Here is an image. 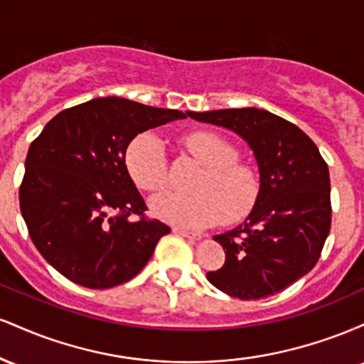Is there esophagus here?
Masks as SVG:
<instances>
[{
	"mask_svg": "<svg viewBox=\"0 0 364 364\" xmlns=\"http://www.w3.org/2000/svg\"><path fill=\"white\" fill-rule=\"evenodd\" d=\"M173 232L174 235H179L183 237H188V240H202V235H198V232H191V231H186V229H181V228H173Z\"/></svg>",
	"mask_w": 364,
	"mask_h": 364,
	"instance_id": "esophagus-1",
	"label": "esophagus"
}]
</instances>
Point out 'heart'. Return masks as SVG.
<instances>
[{"mask_svg":"<svg viewBox=\"0 0 364 364\" xmlns=\"http://www.w3.org/2000/svg\"><path fill=\"white\" fill-rule=\"evenodd\" d=\"M183 145L203 171L195 193L162 191L150 198L154 217L181 229H195L223 220H237L252 210L260 193V176L253 166L237 161L231 141L200 129L183 136ZM127 169L141 190H159L168 183L164 144L156 133H141L128 145Z\"/></svg>","mask_w":364,"mask_h":364,"instance_id":"obj_1","label":"heart"}]
</instances>
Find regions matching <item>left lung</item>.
Here are the masks:
<instances>
[{
    "label": "left lung",
    "mask_w": 364,
    "mask_h": 364,
    "mask_svg": "<svg viewBox=\"0 0 364 364\" xmlns=\"http://www.w3.org/2000/svg\"><path fill=\"white\" fill-rule=\"evenodd\" d=\"M186 112L241 136L260 174V193L248 217L214 236L225 262L207 272L208 282L237 299L286 289L315 267L330 232V176L318 147L303 129L265 109Z\"/></svg>",
    "instance_id": "obj_1"
}]
</instances>
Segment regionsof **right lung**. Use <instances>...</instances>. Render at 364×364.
<instances>
[{
	"instance_id": "right-lung-1",
	"label": "right lung",
	"mask_w": 364,
	"mask_h": 364,
	"mask_svg": "<svg viewBox=\"0 0 364 364\" xmlns=\"http://www.w3.org/2000/svg\"><path fill=\"white\" fill-rule=\"evenodd\" d=\"M186 114L99 97L46 124L25 159L20 212L53 269L78 286L107 289L147 265L171 229L144 217L147 205L127 169V149L139 133ZM132 213L142 217L129 221Z\"/></svg>"
}]
</instances>
